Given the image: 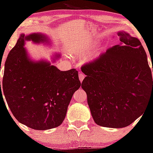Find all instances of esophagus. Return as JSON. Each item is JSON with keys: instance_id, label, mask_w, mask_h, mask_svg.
<instances>
[{"instance_id": "34e87169", "label": "esophagus", "mask_w": 153, "mask_h": 153, "mask_svg": "<svg viewBox=\"0 0 153 153\" xmlns=\"http://www.w3.org/2000/svg\"><path fill=\"white\" fill-rule=\"evenodd\" d=\"M78 77H79V79H80V82H82V80H83L84 78H85V75H84V74H83V73H82V72H79Z\"/></svg>"}]
</instances>
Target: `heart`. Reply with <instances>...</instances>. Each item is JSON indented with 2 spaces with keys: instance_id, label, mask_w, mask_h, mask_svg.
I'll use <instances>...</instances> for the list:
<instances>
[{
  "instance_id": "b5f03b06",
  "label": "heart",
  "mask_w": 153,
  "mask_h": 153,
  "mask_svg": "<svg viewBox=\"0 0 153 153\" xmlns=\"http://www.w3.org/2000/svg\"><path fill=\"white\" fill-rule=\"evenodd\" d=\"M95 45V42H91V43H89V44H86V45H82V47H80V48L78 49V50L77 51V53L78 54H80V55H84V54H85L88 52V51L90 49H91V47H93ZM94 57H91V59H94Z\"/></svg>"
}]
</instances>
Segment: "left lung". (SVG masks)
Instances as JSON below:
<instances>
[{
  "mask_svg": "<svg viewBox=\"0 0 153 153\" xmlns=\"http://www.w3.org/2000/svg\"><path fill=\"white\" fill-rule=\"evenodd\" d=\"M117 34L120 45L81 68L86 75L81 87L93 119L110 128L127 127L153 102L152 72L143 45L124 31Z\"/></svg>",
  "mask_w": 153,
  "mask_h": 153,
  "instance_id": "left-lung-1",
  "label": "left lung"
}]
</instances>
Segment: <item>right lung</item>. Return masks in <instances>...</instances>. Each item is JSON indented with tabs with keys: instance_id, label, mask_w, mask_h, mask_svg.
Returning <instances> with one entry per match:
<instances>
[{
	"instance_id": "obj_1",
	"label": "right lung",
	"mask_w": 153,
	"mask_h": 153,
	"mask_svg": "<svg viewBox=\"0 0 153 153\" xmlns=\"http://www.w3.org/2000/svg\"><path fill=\"white\" fill-rule=\"evenodd\" d=\"M30 40L48 42L46 36L39 33L21 34L5 63L3 91L19 122L31 129L46 130L62 124L73 95L81 83L75 69L60 71L47 61L31 60L24 47V42ZM59 57L56 54L54 60Z\"/></svg>"
}]
</instances>
